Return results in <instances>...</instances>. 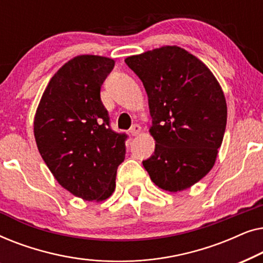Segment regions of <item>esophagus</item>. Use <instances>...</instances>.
Here are the masks:
<instances>
[{"instance_id": "1", "label": "esophagus", "mask_w": 263, "mask_h": 263, "mask_svg": "<svg viewBox=\"0 0 263 263\" xmlns=\"http://www.w3.org/2000/svg\"><path fill=\"white\" fill-rule=\"evenodd\" d=\"M129 133H130L133 136H138L140 133H141V127H140L139 124L132 125V128H130V130H129Z\"/></svg>"}]
</instances>
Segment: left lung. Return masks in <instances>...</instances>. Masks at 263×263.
Returning a JSON list of instances; mask_svg holds the SVG:
<instances>
[{
    "label": "left lung",
    "mask_w": 263,
    "mask_h": 263,
    "mask_svg": "<svg viewBox=\"0 0 263 263\" xmlns=\"http://www.w3.org/2000/svg\"><path fill=\"white\" fill-rule=\"evenodd\" d=\"M142 81L152 117L153 156L142 161L154 184L176 193L213 167L228 120L222 89L206 64L179 46L129 56Z\"/></svg>",
    "instance_id": "8db88e82"
}]
</instances>
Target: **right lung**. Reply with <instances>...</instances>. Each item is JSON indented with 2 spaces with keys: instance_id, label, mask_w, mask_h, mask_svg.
<instances>
[{
  "instance_id": "1",
  "label": "right lung",
  "mask_w": 263,
  "mask_h": 263,
  "mask_svg": "<svg viewBox=\"0 0 263 263\" xmlns=\"http://www.w3.org/2000/svg\"><path fill=\"white\" fill-rule=\"evenodd\" d=\"M107 57L81 55L60 68L34 116L39 153L56 181L86 201L114 193L128 136L110 128L100 87L114 69Z\"/></svg>"
}]
</instances>
